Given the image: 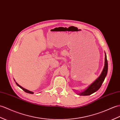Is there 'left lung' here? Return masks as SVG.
<instances>
[{
    "instance_id": "obj_1",
    "label": "left lung",
    "mask_w": 120,
    "mask_h": 120,
    "mask_svg": "<svg viewBox=\"0 0 120 120\" xmlns=\"http://www.w3.org/2000/svg\"><path fill=\"white\" fill-rule=\"evenodd\" d=\"M108 71V62L107 57L105 52V63L104 66L103 71L100 76L88 86L87 88L82 91L77 92V94L79 96H89L98 90L101 87L103 82H104L106 76ZM75 91V90H73Z\"/></svg>"
}]
</instances>
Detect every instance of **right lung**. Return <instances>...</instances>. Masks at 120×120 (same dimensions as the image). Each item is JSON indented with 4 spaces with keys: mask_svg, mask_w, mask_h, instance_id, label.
<instances>
[{
    "mask_svg": "<svg viewBox=\"0 0 120 120\" xmlns=\"http://www.w3.org/2000/svg\"><path fill=\"white\" fill-rule=\"evenodd\" d=\"M14 81H15V80H14ZM16 82V84L17 85V86H18L20 88H21L22 90H24L25 92H26V93H29V94H34V93H33V92H32V91H30V90H26V89H25V88H24L23 87H22V86H21L20 85H19L16 82Z\"/></svg>",
    "mask_w": 120,
    "mask_h": 120,
    "instance_id": "add662e5",
    "label": "right lung"
}]
</instances>
